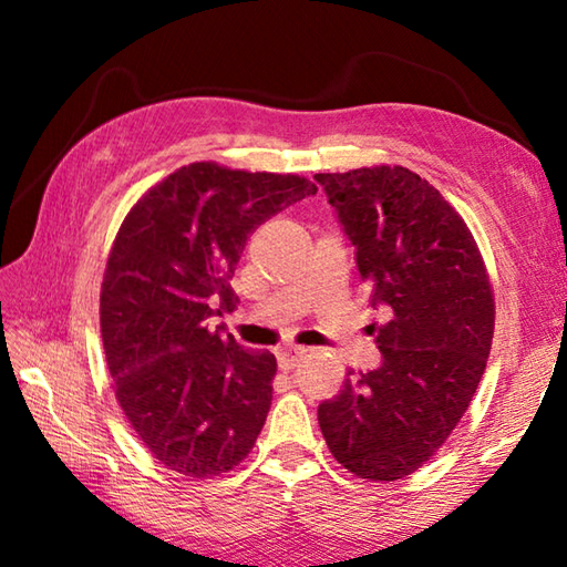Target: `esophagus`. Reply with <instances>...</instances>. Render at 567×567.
I'll return each mask as SVG.
<instances>
[{"label": "esophagus", "mask_w": 567, "mask_h": 567, "mask_svg": "<svg viewBox=\"0 0 567 567\" xmlns=\"http://www.w3.org/2000/svg\"><path fill=\"white\" fill-rule=\"evenodd\" d=\"M307 348H302V346H287V348H280V351H277V365H280L282 370H292L299 360L302 358H307Z\"/></svg>", "instance_id": "34e87169"}]
</instances>
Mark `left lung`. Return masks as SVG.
<instances>
[{
  "mask_svg": "<svg viewBox=\"0 0 567 567\" xmlns=\"http://www.w3.org/2000/svg\"><path fill=\"white\" fill-rule=\"evenodd\" d=\"M355 246L378 329L382 365L348 370L319 404V426L348 473L372 483L412 475L473 402L495 333V295L463 216L402 165L319 173Z\"/></svg>",
  "mask_w": 567,
  "mask_h": 567,
  "instance_id": "8db88e82",
  "label": "left lung"
}]
</instances>
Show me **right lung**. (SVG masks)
<instances>
[{
  "mask_svg": "<svg viewBox=\"0 0 567 567\" xmlns=\"http://www.w3.org/2000/svg\"><path fill=\"white\" fill-rule=\"evenodd\" d=\"M317 195L299 175L189 163L143 195L106 260L100 327L116 400L155 461L214 477L250 453L277 360L209 329L234 311L228 280L248 236Z\"/></svg>",
  "mask_w": 567,
  "mask_h": 567,
  "instance_id": "1",
  "label": "right lung"
}]
</instances>
